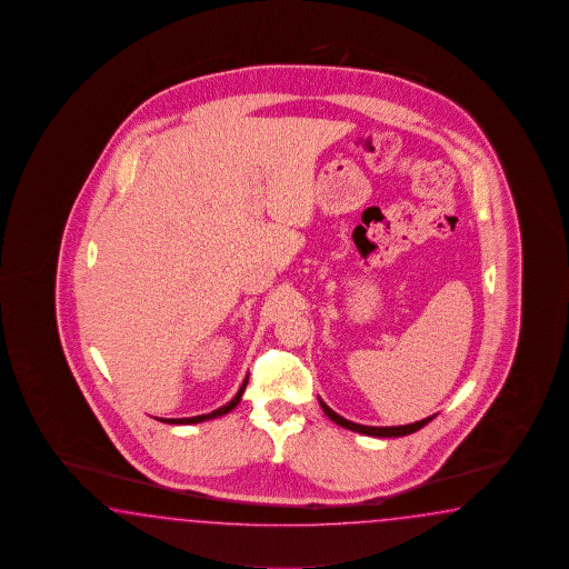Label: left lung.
I'll list each match as a JSON object with an SVG mask.
<instances>
[{
    "label": "left lung",
    "mask_w": 569,
    "mask_h": 569,
    "mask_svg": "<svg viewBox=\"0 0 569 569\" xmlns=\"http://www.w3.org/2000/svg\"><path fill=\"white\" fill-rule=\"evenodd\" d=\"M320 406H322L325 415H327L330 420H335L339 427L355 430V432H361V435H369V437H381V439H388V437H405V435H410V432H417L418 429H422L425 425H429L432 418L437 417V415H432V417L422 418V420H418V422L402 425V427H366V425H357V422H351V420H347V418L339 417V415H337L335 410H330L329 406L325 405L322 400H320Z\"/></svg>",
    "instance_id": "left-lung-1"
}]
</instances>
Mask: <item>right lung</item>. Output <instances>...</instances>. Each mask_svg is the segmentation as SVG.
Masks as SVG:
<instances>
[{"label": "right lung", "mask_w": 569, "mask_h": 569, "mask_svg": "<svg viewBox=\"0 0 569 569\" xmlns=\"http://www.w3.org/2000/svg\"><path fill=\"white\" fill-rule=\"evenodd\" d=\"M247 379L242 381V386H240L239 392H237V396H234V398H232V400H230L227 406H220L218 410L210 412V415H202V417L191 418H157V420L167 422V425H198V422H203V420H212V418L222 417V415H227V412H230L232 408H237V405H239L240 398H242V392H244V388H247Z\"/></svg>", "instance_id": "add662e5"}]
</instances>
